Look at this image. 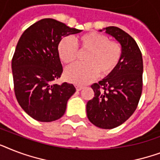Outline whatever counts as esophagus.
I'll use <instances>...</instances> for the list:
<instances>
[{
    "instance_id": "1",
    "label": "esophagus",
    "mask_w": 160,
    "mask_h": 160,
    "mask_svg": "<svg viewBox=\"0 0 160 160\" xmlns=\"http://www.w3.org/2000/svg\"><path fill=\"white\" fill-rule=\"evenodd\" d=\"M75 88H76V90H78V91H80V90H81L83 89V86L82 85H75Z\"/></svg>"
}]
</instances>
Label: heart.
I'll use <instances>...</instances> for the list:
<instances>
[{
	"mask_svg": "<svg viewBox=\"0 0 160 160\" xmlns=\"http://www.w3.org/2000/svg\"><path fill=\"white\" fill-rule=\"evenodd\" d=\"M85 51V63L75 64L65 70V79L70 82L83 85L99 75L106 76L114 71L121 59V46L116 41H109L105 35L90 32L75 38L62 39L58 53L65 64H71L78 57V50Z\"/></svg>",
	"mask_w": 160,
	"mask_h": 160,
	"instance_id": "heart-1",
	"label": "heart"
}]
</instances>
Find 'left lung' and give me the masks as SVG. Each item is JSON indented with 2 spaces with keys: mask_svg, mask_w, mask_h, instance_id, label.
<instances>
[{
  "mask_svg": "<svg viewBox=\"0 0 160 160\" xmlns=\"http://www.w3.org/2000/svg\"><path fill=\"white\" fill-rule=\"evenodd\" d=\"M114 37L121 46L122 55L114 71L91 85L95 92L86 105L93 124L109 129L122 124L136 109L142 93L143 59L134 39L121 29L109 26L99 31Z\"/></svg>",
  "mask_w": 160,
  "mask_h": 160,
  "instance_id": "8db88e82",
  "label": "left lung"
}]
</instances>
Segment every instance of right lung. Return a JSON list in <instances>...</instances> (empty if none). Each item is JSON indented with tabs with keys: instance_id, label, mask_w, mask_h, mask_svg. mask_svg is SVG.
<instances>
[{
	"instance_id": "1",
	"label": "right lung",
	"mask_w": 160,
	"mask_h": 160,
	"mask_svg": "<svg viewBox=\"0 0 160 160\" xmlns=\"http://www.w3.org/2000/svg\"><path fill=\"white\" fill-rule=\"evenodd\" d=\"M81 31L46 18L26 29L19 40L11 61L15 95L24 111L37 121L62 117L75 92L72 84L53 82L63 72L59 43L64 36Z\"/></svg>"
}]
</instances>
